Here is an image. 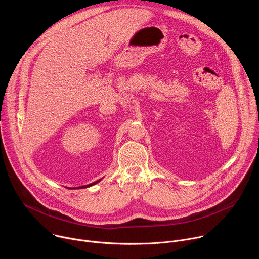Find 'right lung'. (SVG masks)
<instances>
[{
    "instance_id": "1",
    "label": "right lung",
    "mask_w": 259,
    "mask_h": 259,
    "mask_svg": "<svg viewBox=\"0 0 259 259\" xmlns=\"http://www.w3.org/2000/svg\"><path fill=\"white\" fill-rule=\"evenodd\" d=\"M99 181H100V179H99V180H97V181H95V182H93V183L87 184V186H83V187H80V188H75V189H84V188H89V187L93 186V184H96V183H97V182H99Z\"/></svg>"
}]
</instances>
